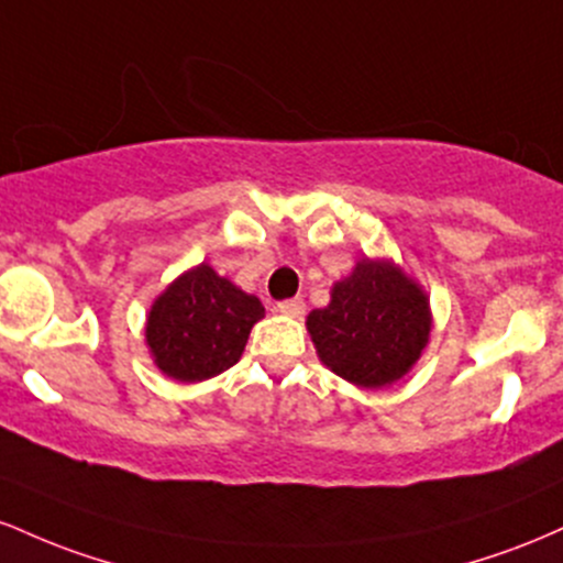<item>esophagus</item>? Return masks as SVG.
<instances>
[{"mask_svg": "<svg viewBox=\"0 0 563 563\" xmlns=\"http://www.w3.org/2000/svg\"><path fill=\"white\" fill-rule=\"evenodd\" d=\"M303 309H307V303H303V299H299V296H296V299H286V301L277 303V312L288 314V318H301Z\"/></svg>", "mask_w": 563, "mask_h": 563, "instance_id": "1", "label": "esophagus"}]
</instances>
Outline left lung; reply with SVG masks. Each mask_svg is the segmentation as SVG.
Listing matches in <instances>:
<instances>
[{
    "mask_svg": "<svg viewBox=\"0 0 563 563\" xmlns=\"http://www.w3.org/2000/svg\"><path fill=\"white\" fill-rule=\"evenodd\" d=\"M307 331L335 376L380 389L421 357L431 331L429 299L394 264L363 260L335 283L325 309L309 312Z\"/></svg>",
    "mask_w": 563,
    "mask_h": 563,
    "instance_id": "left-lung-1",
    "label": "left lung"
}]
</instances>
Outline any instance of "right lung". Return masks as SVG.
I'll return each mask as SVG.
<instances>
[{"instance_id":"right-lung-1","label":"right lung","mask_w":563,"mask_h":563,"mask_svg":"<svg viewBox=\"0 0 563 563\" xmlns=\"http://www.w3.org/2000/svg\"><path fill=\"white\" fill-rule=\"evenodd\" d=\"M262 318L264 307L256 296L200 264L158 296L145 335L166 376L196 384L235 365L251 328Z\"/></svg>"}]
</instances>
